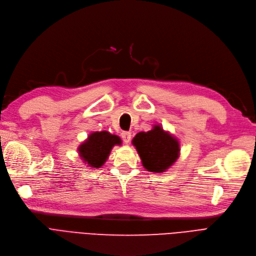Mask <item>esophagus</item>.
Masks as SVG:
<instances>
[{
	"label": "esophagus",
	"mask_w": 256,
	"mask_h": 256,
	"mask_svg": "<svg viewBox=\"0 0 256 256\" xmlns=\"http://www.w3.org/2000/svg\"><path fill=\"white\" fill-rule=\"evenodd\" d=\"M120 136H122V138H123V140H124L125 144L130 142V140H131V133H130V132H128V131H123V132L120 133Z\"/></svg>",
	"instance_id": "obj_1"
}]
</instances>
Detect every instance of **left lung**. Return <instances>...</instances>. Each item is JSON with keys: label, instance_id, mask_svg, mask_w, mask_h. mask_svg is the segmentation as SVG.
<instances>
[{"label": "left lung", "instance_id": "1", "mask_svg": "<svg viewBox=\"0 0 256 256\" xmlns=\"http://www.w3.org/2000/svg\"><path fill=\"white\" fill-rule=\"evenodd\" d=\"M142 166L152 173H164L172 166L180 155L179 140L164 130L162 125H153L147 132H138L133 138Z\"/></svg>", "mask_w": 256, "mask_h": 256}]
</instances>
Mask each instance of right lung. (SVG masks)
I'll use <instances>...</instances> for the list:
<instances>
[{
	"instance_id": "right-lung-1",
	"label": "right lung",
	"mask_w": 256,
	"mask_h": 256,
	"mask_svg": "<svg viewBox=\"0 0 256 256\" xmlns=\"http://www.w3.org/2000/svg\"><path fill=\"white\" fill-rule=\"evenodd\" d=\"M120 144V136L108 131H96L79 146L78 154L88 168H99L106 162L114 146Z\"/></svg>"
}]
</instances>
